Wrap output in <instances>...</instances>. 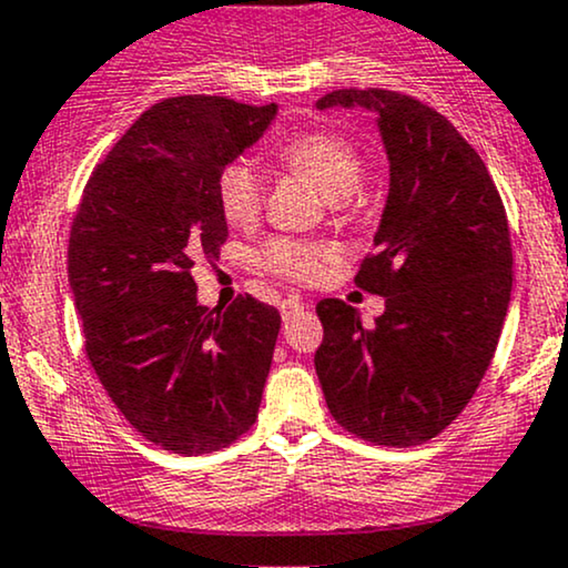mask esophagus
<instances>
[{"instance_id": "1", "label": "esophagus", "mask_w": 568, "mask_h": 568, "mask_svg": "<svg viewBox=\"0 0 568 568\" xmlns=\"http://www.w3.org/2000/svg\"><path fill=\"white\" fill-rule=\"evenodd\" d=\"M304 310H306V304H304V302H298V298H285V302L280 304V315H283V321H285V323H288L291 317L302 315Z\"/></svg>"}]
</instances>
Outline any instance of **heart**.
<instances>
[{
    "label": "heart",
    "instance_id": "1",
    "mask_svg": "<svg viewBox=\"0 0 568 568\" xmlns=\"http://www.w3.org/2000/svg\"><path fill=\"white\" fill-rule=\"evenodd\" d=\"M283 171L304 175L328 200H347L363 181V162L349 141L331 133H302L280 143L275 152ZM216 200L221 216L232 226H251L262 213L264 181L247 160H232L221 168L216 179ZM325 251L315 243L277 237L270 240L258 253L264 270L275 275L306 283L321 272Z\"/></svg>",
    "mask_w": 568,
    "mask_h": 568
}]
</instances>
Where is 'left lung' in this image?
I'll use <instances>...</instances> for the list:
<instances>
[{"instance_id": "8db88e82", "label": "left lung", "mask_w": 568, "mask_h": 568, "mask_svg": "<svg viewBox=\"0 0 568 568\" xmlns=\"http://www.w3.org/2000/svg\"><path fill=\"white\" fill-rule=\"evenodd\" d=\"M379 114L389 194L357 288L384 296L366 325L323 298L315 371L331 416L376 446L443 433L484 379L513 291L510 226L484 160L446 116L395 90H334L317 109Z\"/></svg>"}]
</instances>
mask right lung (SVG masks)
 <instances>
[{"mask_svg": "<svg viewBox=\"0 0 568 568\" xmlns=\"http://www.w3.org/2000/svg\"><path fill=\"white\" fill-rule=\"evenodd\" d=\"M277 106L165 98L95 165L69 237L84 352L122 416L165 452L200 456L245 435L275 352L280 312L251 293L197 302L192 270L219 258L216 179Z\"/></svg>", "mask_w": 568, "mask_h": 568, "instance_id": "right-lung-1", "label": "right lung"}]
</instances>
